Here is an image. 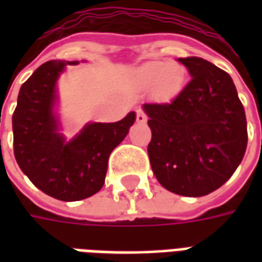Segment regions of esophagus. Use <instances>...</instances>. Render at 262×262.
Returning a JSON list of instances; mask_svg holds the SVG:
<instances>
[{"mask_svg":"<svg viewBox=\"0 0 262 262\" xmlns=\"http://www.w3.org/2000/svg\"><path fill=\"white\" fill-rule=\"evenodd\" d=\"M147 115H146V112L143 111V109H137L136 111V120L139 122V123H146L147 122Z\"/></svg>","mask_w":262,"mask_h":262,"instance_id":"esophagus-1","label":"esophagus"}]
</instances>
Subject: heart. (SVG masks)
<instances>
[{"instance_id": "b5f03b06", "label": "heart", "mask_w": 262, "mask_h": 262, "mask_svg": "<svg viewBox=\"0 0 262 262\" xmlns=\"http://www.w3.org/2000/svg\"><path fill=\"white\" fill-rule=\"evenodd\" d=\"M137 84L143 88H151L157 84L159 95L170 98L180 91L184 81V71L178 64L154 61L143 66L137 71Z\"/></svg>"}]
</instances>
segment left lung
Returning <instances> with one entry per match:
<instances>
[{
	"mask_svg": "<svg viewBox=\"0 0 262 262\" xmlns=\"http://www.w3.org/2000/svg\"><path fill=\"white\" fill-rule=\"evenodd\" d=\"M191 80L170 102H147V153L159 182L182 196L225 184L247 147V120L231 77L201 57L180 59Z\"/></svg>",
	"mask_w": 262,
	"mask_h": 262,
	"instance_id": "obj_1",
	"label": "left lung"
}]
</instances>
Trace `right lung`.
Returning a JSON list of instances; mask_svg holds the SVG:
<instances>
[{
	"label": "right lung",
	"mask_w": 262,
	"mask_h": 262,
	"mask_svg": "<svg viewBox=\"0 0 262 262\" xmlns=\"http://www.w3.org/2000/svg\"><path fill=\"white\" fill-rule=\"evenodd\" d=\"M52 60L20 86L12 115L14 154L32 184L49 196L73 202L97 193L108 170L109 154L127 135L135 112L115 123L86 125L66 143L53 115L56 80L67 64Z\"/></svg>",
	"instance_id": "1"
}]
</instances>
